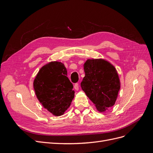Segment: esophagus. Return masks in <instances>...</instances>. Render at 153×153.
<instances>
[{
  "label": "esophagus",
  "instance_id": "34e87169",
  "mask_svg": "<svg viewBox=\"0 0 153 153\" xmlns=\"http://www.w3.org/2000/svg\"><path fill=\"white\" fill-rule=\"evenodd\" d=\"M74 88H75V89L76 91H78V89H79V84H78V83H76V84H75V85H74Z\"/></svg>",
  "mask_w": 153,
  "mask_h": 153
}]
</instances>
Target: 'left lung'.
I'll list each match as a JSON object with an SVG mask.
<instances>
[{
  "label": "left lung",
  "mask_w": 153,
  "mask_h": 153,
  "mask_svg": "<svg viewBox=\"0 0 153 153\" xmlns=\"http://www.w3.org/2000/svg\"><path fill=\"white\" fill-rule=\"evenodd\" d=\"M81 87L100 112L114 105L121 83L116 69L102 59H87Z\"/></svg>",
  "instance_id": "left-lung-1"
}]
</instances>
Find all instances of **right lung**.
Wrapping results in <instances>:
<instances>
[{
  "instance_id": "right-lung-1",
  "label": "right lung",
  "mask_w": 153,
  "mask_h": 153,
  "mask_svg": "<svg viewBox=\"0 0 153 153\" xmlns=\"http://www.w3.org/2000/svg\"><path fill=\"white\" fill-rule=\"evenodd\" d=\"M33 86L39 102L55 116L64 114L75 96L73 85L67 76L66 68L61 62H50L41 68Z\"/></svg>"
}]
</instances>
